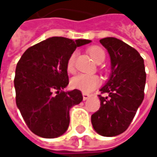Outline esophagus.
<instances>
[{"instance_id":"34e87169","label":"esophagus","mask_w":157,"mask_h":157,"mask_svg":"<svg viewBox=\"0 0 157 157\" xmlns=\"http://www.w3.org/2000/svg\"><path fill=\"white\" fill-rule=\"evenodd\" d=\"M90 96H91V94H86V93H82V99H83V101L87 100V99H88Z\"/></svg>"}]
</instances>
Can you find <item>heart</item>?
<instances>
[{
	"instance_id": "1",
	"label": "heart",
	"mask_w": 157,
	"mask_h": 157,
	"mask_svg": "<svg viewBox=\"0 0 157 157\" xmlns=\"http://www.w3.org/2000/svg\"><path fill=\"white\" fill-rule=\"evenodd\" d=\"M89 54L98 63H101L105 59V52L101 47L94 46L89 49ZM75 53L74 52L67 61V71L72 73L75 70ZM100 84V78L95 75L80 74L71 80V86L82 93H90Z\"/></svg>"
}]
</instances>
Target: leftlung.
Returning <instances> with one entry per match:
<instances>
[{
  "instance_id": "left-lung-1",
  "label": "left lung",
  "mask_w": 157,
  "mask_h": 157,
  "mask_svg": "<svg viewBox=\"0 0 157 157\" xmlns=\"http://www.w3.org/2000/svg\"><path fill=\"white\" fill-rule=\"evenodd\" d=\"M100 43L109 53L111 74L100 89L106 96L98 95L101 107L91 121L99 135L115 136L128 128L141 105L146 75L144 59L136 49L114 37L101 39Z\"/></svg>"
}]
</instances>
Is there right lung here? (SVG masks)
Wrapping results in <instances>:
<instances>
[{"mask_svg": "<svg viewBox=\"0 0 157 157\" xmlns=\"http://www.w3.org/2000/svg\"><path fill=\"white\" fill-rule=\"evenodd\" d=\"M90 40L51 37L28 48L15 70L16 105L29 129L38 136L55 138L70 124L69 111L82 101L81 91L68 85L67 61Z\"/></svg>", "mask_w": 157, "mask_h": 157, "instance_id": "add662e5", "label": "right lung"}]
</instances>
